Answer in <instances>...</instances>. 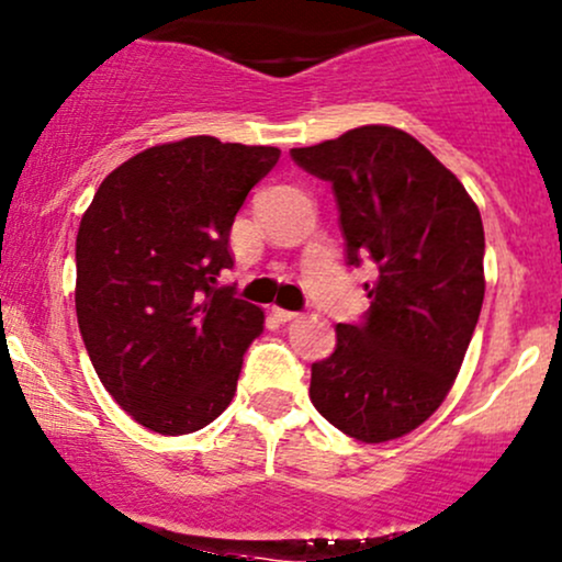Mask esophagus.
I'll use <instances>...</instances> for the list:
<instances>
[{
	"label": "esophagus",
	"instance_id": "esophagus-1",
	"mask_svg": "<svg viewBox=\"0 0 562 562\" xmlns=\"http://www.w3.org/2000/svg\"><path fill=\"white\" fill-rule=\"evenodd\" d=\"M271 314H274L280 323H293L295 317H299V312H291V310H280V306H271Z\"/></svg>",
	"mask_w": 562,
	"mask_h": 562
}]
</instances>
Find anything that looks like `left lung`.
<instances>
[{
  "instance_id": "obj_1",
  "label": "left lung",
  "mask_w": 562,
  "mask_h": 562,
  "mask_svg": "<svg viewBox=\"0 0 562 562\" xmlns=\"http://www.w3.org/2000/svg\"><path fill=\"white\" fill-rule=\"evenodd\" d=\"M291 157L333 183L347 261L371 256L379 269L366 323L338 325L310 397L355 440H397L461 371L485 295L483 218L459 178L397 127L362 125Z\"/></svg>"
}]
</instances>
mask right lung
<instances>
[{"instance_id": "right-lung-1", "label": "right lung", "mask_w": 562, "mask_h": 562, "mask_svg": "<svg viewBox=\"0 0 562 562\" xmlns=\"http://www.w3.org/2000/svg\"><path fill=\"white\" fill-rule=\"evenodd\" d=\"M274 146L213 135L111 170L77 232V319L106 392L140 427L189 435L229 408L263 312L221 288L229 232Z\"/></svg>"}]
</instances>
